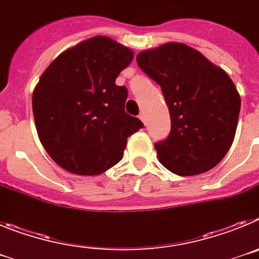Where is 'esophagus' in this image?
Segmentation results:
<instances>
[{
	"mask_svg": "<svg viewBox=\"0 0 259 259\" xmlns=\"http://www.w3.org/2000/svg\"><path fill=\"white\" fill-rule=\"evenodd\" d=\"M139 118L141 119V122H143L144 124H146V116H145V114L140 113V115H139Z\"/></svg>",
	"mask_w": 259,
	"mask_h": 259,
	"instance_id": "obj_1",
	"label": "esophagus"
}]
</instances>
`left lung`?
I'll list each match as a JSON object with an SVG mask.
<instances>
[{"instance_id": "1", "label": "left lung", "mask_w": 259, "mask_h": 259, "mask_svg": "<svg viewBox=\"0 0 259 259\" xmlns=\"http://www.w3.org/2000/svg\"><path fill=\"white\" fill-rule=\"evenodd\" d=\"M137 65L162 88L171 132L154 145L158 161L175 175L211 170L230 150L241 100L223 68L183 42L144 50Z\"/></svg>"}]
</instances>
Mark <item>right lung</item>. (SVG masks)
Returning <instances> with one entry per match:
<instances>
[{
  "label": "right lung",
  "instance_id": "right-lung-1",
  "mask_svg": "<svg viewBox=\"0 0 259 259\" xmlns=\"http://www.w3.org/2000/svg\"><path fill=\"white\" fill-rule=\"evenodd\" d=\"M132 59L130 48L95 36L61 53L42 72L32 95L35 125L44 149L63 170L105 172L144 125L125 113L127 89L115 84Z\"/></svg>",
  "mask_w": 259,
  "mask_h": 259
}]
</instances>
